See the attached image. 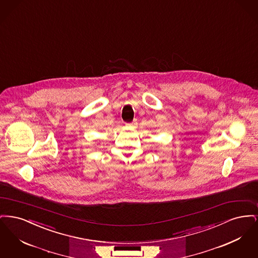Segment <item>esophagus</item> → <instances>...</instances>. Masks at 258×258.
Returning a JSON list of instances; mask_svg holds the SVG:
<instances>
[{
    "instance_id": "obj_1",
    "label": "esophagus",
    "mask_w": 258,
    "mask_h": 258,
    "mask_svg": "<svg viewBox=\"0 0 258 258\" xmlns=\"http://www.w3.org/2000/svg\"><path fill=\"white\" fill-rule=\"evenodd\" d=\"M137 124V122H136V120H135L134 122L132 123H127V125H132V126H135Z\"/></svg>"
}]
</instances>
